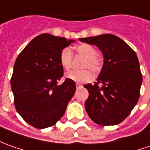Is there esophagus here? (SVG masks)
I'll use <instances>...</instances> for the list:
<instances>
[{
  "instance_id": "obj_1",
  "label": "esophagus",
  "mask_w": 150,
  "mask_h": 150,
  "mask_svg": "<svg viewBox=\"0 0 150 150\" xmlns=\"http://www.w3.org/2000/svg\"><path fill=\"white\" fill-rule=\"evenodd\" d=\"M75 85H76V88H81V87H82V84H80V83H75Z\"/></svg>"
}]
</instances>
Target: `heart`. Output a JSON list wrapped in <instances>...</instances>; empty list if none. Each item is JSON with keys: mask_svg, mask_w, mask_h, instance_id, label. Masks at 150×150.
Instances as JSON below:
<instances>
[{"mask_svg": "<svg viewBox=\"0 0 150 150\" xmlns=\"http://www.w3.org/2000/svg\"><path fill=\"white\" fill-rule=\"evenodd\" d=\"M75 52L78 56L84 57V60L81 64V68L83 70L71 71L67 73V77L76 82H88L92 79L93 77L91 72L88 70L92 71L93 74L99 73L103 68V60L97 56V50L88 43H81L76 46ZM60 63L64 70H71L73 63V53L70 48L66 47L62 49L60 54Z\"/></svg>", "mask_w": 150, "mask_h": 150, "instance_id": "obj_1", "label": "heart"}]
</instances>
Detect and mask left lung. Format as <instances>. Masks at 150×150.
<instances>
[{
	"label": "left lung",
	"instance_id": "1",
	"mask_svg": "<svg viewBox=\"0 0 150 150\" xmlns=\"http://www.w3.org/2000/svg\"><path fill=\"white\" fill-rule=\"evenodd\" d=\"M79 40L96 45L104 57L97 82L83 85L88 91L84 104L88 117L101 126L119 124L139 100L142 74L137 56L130 46L113 34Z\"/></svg>",
	"mask_w": 150,
	"mask_h": 150
}]
</instances>
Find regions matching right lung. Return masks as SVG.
Listing matches in <instances>:
<instances>
[{
	"label": "right lung",
	"mask_w": 150,
	"mask_h": 150,
	"mask_svg": "<svg viewBox=\"0 0 150 150\" xmlns=\"http://www.w3.org/2000/svg\"><path fill=\"white\" fill-rule=\"evenodd\" d=\"M72 42L42 33L33 38L15 61L11 79L15 109L35 128L55 125L75 93L74 80L67 78L57 84L64 74L60 54Z\"/></svg>",
	"instance_id": "add662e5"
}]
</instances>
